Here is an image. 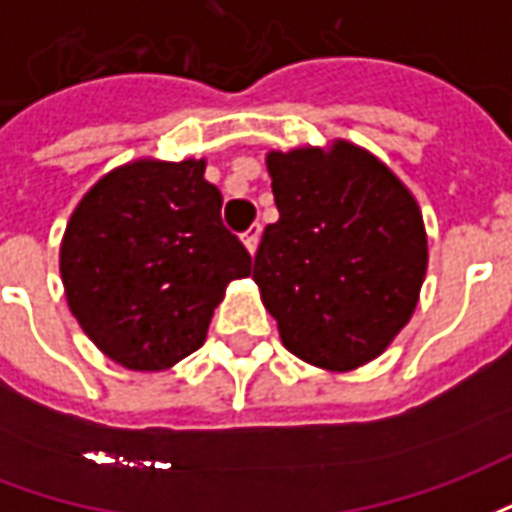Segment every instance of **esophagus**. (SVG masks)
I'll return each mask as SVG.
<instances>
[{"instance_id":"1","label":"esophagus","mask_w":512,"mask_h":512,"mask_svg":"<svg viewBox=\"0 0 512 512\" xmlns=\"http://www.w3.org/2000/svg\"><path fill=\"white\" fill-rule=\"evenodd\" d=\"M260 233H263V227H260V222L252 224V227H249V230H246V233H244V244H246V249L252 252V255H255L257 244H260Z\"/></svg>"}]
</instances>
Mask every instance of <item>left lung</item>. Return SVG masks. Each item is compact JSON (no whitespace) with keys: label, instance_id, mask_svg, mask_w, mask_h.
<instances>
[{"label":"left lung","instance_id":"obj_1","mask_svg":"<svg viewBox=\"0 0 512 512\" xmlns=\"http://www.w3.org/2000/svg\"><path fill=\"white\" fill-rule=\"evenodd\" d=\"M279 219L263 230L255 279L290 354L326 370L376 359L417 307L428 268L422 213L365 150L268 153Z\"/></svg>","mask_w":512,"mask_h":512}]
</instances>
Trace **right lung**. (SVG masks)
I'll return each instance as SVG.
<instances>
[{"label": "right lung", "instance_id": "add662e5", "mask_svg": "<svg viewBox=\"0 0 512 512\" xmlns=\"http://www.w3.org/2000/svg\"><path fill=\"white\" fill-rule=\"evenodd\" d=\"M205 161H134L109 172L73 211L60 249L65 296L84 334L128 370L194 354L227 282L252 255L222 222Z\"/></svg>", "mask_w": 512, "mask_h": 512}]
</instances>
